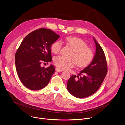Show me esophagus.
<instances>
[{
    "label": "esophagus",
    "mask_w": 125,
    "mask_h": 125,
    "mask_svg": "<svg viewBox=\"0 0 125 125\" xmlns=\"http://www.w3.org/2000/svg\"><path fill=\"white\" fill-rule=\"evenodd\" d=\"M56 71H57V72H61V71H63V70H62V69H60V68H59L57 67V68H56Z\"/></svg>",
    "instance_id": "34e87169"
}]
</instances>
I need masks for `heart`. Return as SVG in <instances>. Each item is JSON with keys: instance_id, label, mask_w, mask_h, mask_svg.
Wrapping results in <instances>:
<instances>
[{"instance_id": "b5f03b06", "label": "heart", "mask_w": 125, "mask_h": 125, "mask_svg": "<svg viewBox=\"0 0 125 125\" xmlns=\"http://www.w3.org/2000/svg\"><path fill=\"white\" fill-rule=\"evenodd\" d=\"M68 45L73 51L70 58H65L61 56L55 57L54 62L56 66L62 69L73 67L76 64L80 67H84L93 60L94 53L88 44L80 38L68 37L65 39ZM62 42L60 41L54 42L51 45V50L54 54H58L62 48Z\"/></svg>"}]
</instances>
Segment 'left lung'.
Listing matches in <instances>:
<instances>
[{"label": "left lung", "mask_w": 125, "mask_h": 125, "mask_svg": "<svg viewBox=\"0 0 125 125\" xmlns=\"http://www.w3.org/2000/svg\"><path fill=\"white\" fill-rule=\"evenodd\" d=\"M93 39L96 51L92 61L80 71L78 75H72L67 82L68 92L76 98H86L95 93L99 89L107 73L105 55L96 39Z\"/></svg>", "instance_id": "obj_1"}]
</instances>
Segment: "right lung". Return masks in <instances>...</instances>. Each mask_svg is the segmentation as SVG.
<instances>
[{"instance_id": "add662e5", "label": "right lung", "mask_w": 125, "mask_h": 125, "mask_svg": "<svg viewBox=\"0 0 125 125\" xmlns=\"http://www.w3.org/2000/svg\"><path fill=\"white\" fill-rule=\"evenodd\" d=\"M59 37L52 30L40 28L23 39L16 52L15 64L20 80L26 88L38 90L48 84L55 67L51 65L45 68L41 64L52 60L51 47Z\"/></svg>"}]
</instances>
